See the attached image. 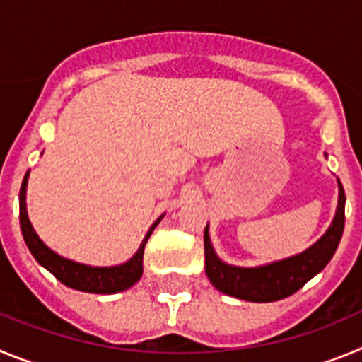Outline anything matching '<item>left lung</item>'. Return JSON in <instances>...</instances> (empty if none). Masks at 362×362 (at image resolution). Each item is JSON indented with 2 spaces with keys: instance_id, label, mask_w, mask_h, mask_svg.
<instances>
[{
  "instance_id": "8db88e82",
  "label": "left lung",
  "mask_w": 362,
  "mask_h": 362,
  "mask_svg": "<svg viewBox=\"0 0 362 362\" xmlns=\"http://www.w3.org/2000/svg\"><path fill=\"white\" fill-rule=\"evenodd\" d=\"M344 189L339 182V205L330 229L317 243L298 254L294 258L270 263L256 269H240L220 262L211 245L209 233L205 227L204 250H205V274L218 291L233 298L245 299L254 303H270L288 298L298 292L308 279L327 267L335 249L339 245L344 229Z\"/></svg>"
}]
</instances>
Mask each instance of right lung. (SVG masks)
I'll use <instances>...</instances> for the list:
<instances>
[{"label": "right lung", "mask_w": 362, "mask_h": 362, "mask_svg": "<svg viewBox=\"0 0 362 362\" xmlns=\"http://www.w3.org/2000/svg\"><path fill=\"white\" fill-rule=\"evenodd\" d=\"M27 178L28 173L25 175L19 191V223H21V233L25 238V243L47 270H50L55 278L64 283L70 288L83 292H92V294H115V292L126 291L132 285H135L142 276V258H144V247L151 236L153 229L157 227L160 221L158 218L151 226V229L146 234L144 242H142L139 252L129 259L128 263H122L119 267H88L81 263L70 262L55 252H52L47 245L37 238V234L32 229V223L27 216V204H25V193H27Z\"/></svg>", "instance_id": "1"}]
</instances>
